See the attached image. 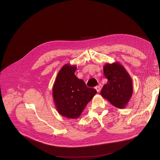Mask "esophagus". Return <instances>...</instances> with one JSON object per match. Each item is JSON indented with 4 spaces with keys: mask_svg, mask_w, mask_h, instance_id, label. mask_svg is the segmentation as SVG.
<instances>
[{
    "mask_svg": "<svg viewBox=\"0 0 160 160\" xmlns=\"http://www.w3.org/2000/svg\"><path fill=\"white\" fill-rule=\"evenodd\" d=\"M95 89L97 90V91L98 92H98L100 91V86H96L95 88Z\"/></svg>",
    "mask_w": 160,
    "mask_h": 160,
    "instance_id": "1",
    "label": "esophagus"
}]
</instances>
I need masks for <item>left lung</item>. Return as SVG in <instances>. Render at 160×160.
Returning <instances> with one entry per match:
<instances>
[{
    "instance_id": "1",
    "label": "left lung",
    "mask_w": 160,
    "mask_h": 160,
    "mask_svg": "<svg viewBox=\"0 0 160 160\" xmlns=\"http://www.w3.org/2000/svg\"><path fill=\"white\" fill-rule=\"evenodd\" d=\"M103 71L108 82L100 92L101 95L115 107L126 108L133 93L132 79L130 74L118 62L106 63Z\"/></svg>"
}]
</instances>
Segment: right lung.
I'll list each match as a JSON object with an SVG mask.
<instances>
[{
    "label": "right lung",
    "instance_id": "obj_1",
    "mask_svg": "<svg viewBox=\"0 0 160 160\" xmlns=\"http://www.w3.org/2000/svg\"><path fill=\"white\" fill-rule=\"evenodd\" d=\"M77 66L64 65L58 72L52 87V98L57 112L67 119H77L97 91L88 88L74 72Z\"/></svg>",
    "mask_w": 160,
    "mask_h": 160
}]
</instances>
